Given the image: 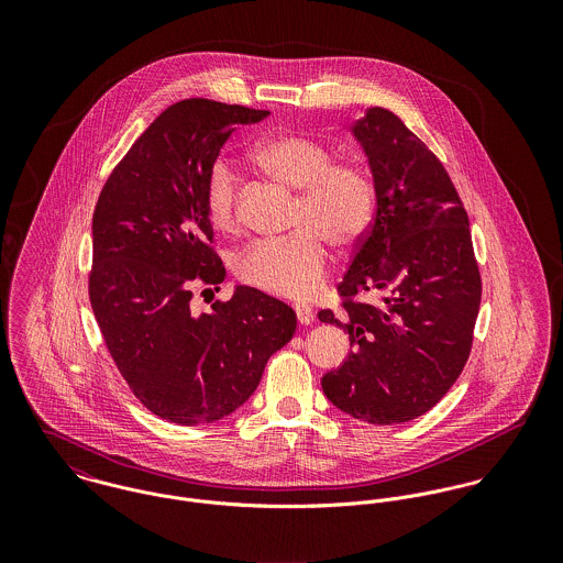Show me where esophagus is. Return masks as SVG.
I'll list each match as a JSON object with an SVG mask.
<instances>
[{
  "mask_svg": "<svg viewBox=\"0 0 563 563\" xmlns=\"http://www.w3.org/2000/svg\"><path fill=\"white\" fill-rule=\"evenodd\" d=\"M295 312H297V321L301 322V324L314 322V310L310 306L299 303V306H295Z\"/></svg>",
  "mask_w": 563,
  "mask_h": 563,
  "instance_id": "esophagus-1",
  "label": "esophagus"
}]
</instances>
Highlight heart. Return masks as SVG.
<instances>
[{"label":"heart","instance_id":"heart-1","mask_svg":"<svg viewBox=\"0 0 563 563\" xmlns=\"http://www.w3.org/2000/svg\"><path fill=\"white\" fill-rule=\"evenodd\" d=\"M253 162L275 181L299 190L290 236L253 242L236 262V273L257 290L303 299L324 277L327 251L351 249L373 225L377 208L375 179L353 162H333L319 141L279 134L253 150ZM206 214L214 230H239V181L232 164L219 158L206 177Z\"/></svg>","mask_w":563,"mask_h":563}]
</instances>
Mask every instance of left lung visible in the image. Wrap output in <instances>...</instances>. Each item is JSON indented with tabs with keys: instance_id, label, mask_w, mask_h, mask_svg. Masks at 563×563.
I'll list each match as a JSON object with an SVG mask.
<instances>
[{
	"instance_id": "left-lung-1",
	"label": "left lung",
	"mask_w": 563,
	"mask_h": 563,
	"mask_svg": "<svg viewBox=\"0 0 563 563\" xmlns=\"http://www.w3.org/2000/svg\"><path fill=\"white\" fill-rule=\"evenodd\" d=\"M377 188V212L338 284L340 312L319 321L349 333L346 362L322 377L344 413L413 420L462 375L482 303V275L464 203L435 154L386 108L353 125ZM368 294L373 302L356 297Z\"/></svg>"
}]
</instances>
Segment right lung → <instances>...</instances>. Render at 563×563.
I'll return each mask as SVG.
<instances>
[{
	"label": "right lung",
	"instance_id": "right-lung-1",
	"mask_svg": "<svg viewBox=\"0 0 563 563\" xmlns=\"http://www.w3.org/2000/svg\"><path fill=\"white\" fill-rule=\"evenodd\" d=\"M268 114L212 99L168 106L95 206V319L134 397L168 422L190 427L236 411L297 329L290 306L249 286L208 314L190 308L195 284L219 292L225 279L203 201L208 170L236 128Z\"/></svg>",
	"mask_w": 563,
	"mask_h": 563
}]
</instances>
